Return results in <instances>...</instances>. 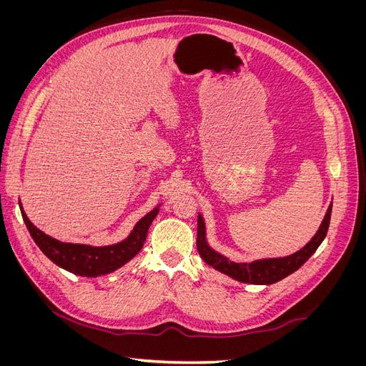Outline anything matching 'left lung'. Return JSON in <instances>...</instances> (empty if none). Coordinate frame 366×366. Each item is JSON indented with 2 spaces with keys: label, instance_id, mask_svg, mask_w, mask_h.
Returning a JSON list of instances; mask_svg holds the SVG:
<instances>
[{
  "label": "left lung",
  "instance_id": "left-lung-1",
  "mask_svg": "<svg viewBox=\"0 0 366 366\" xmlns=\"http://www.w3.org/2000/svg\"><path fill=\"white\" fill-rule=\"evenodd\" d=\"M331 207H333V204H330L322 224H320L319 230L316 232V235L312 238V241H308L301 250H297L296 253L290 254V257L258 259V261H253L249 264L229 261L226 257H223V254H219L214 249L209 247L207 241H206L204 221L200 214H198V221H197L198 223L197 249L206 264L212 265V267L217 269L218 272L224 273L239 282L264 284V285L278 282L282 278H285V276L292 274L293 272H296L299 267H301V265L316 252V249L320 246V242L324 241L327 232H328V226H330Z\"/></svg>",
  "mask_w": 366,
  "mask_h": 366
}]
</instances>
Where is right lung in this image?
<instances>
[{
    "label": "right lung",
    "instance_id": "add662e5",
    "mask_svg": "<svg viewBox=\"0 0 366 366\" xmlns=\"http://www.w3.org/2000/svg\"><path fill=\"white\" fill-rule=\"evenodd\" d=\"M21 214H23L24 223L33 241L36 242V246L49 259H51L64 270L79 276H86V278H94V276H101L117 270L136 257L147 239V234L152 219L159 214V207H154L149 214L143 217L134 226V229H132L127 239L117 242V244L104 247L61 242L44 234L35 224H31V221L27 218L23 207H21Z\"/></svg>",
    "mask_w": 366,
    "mask_h": 366
}]
</instances>
